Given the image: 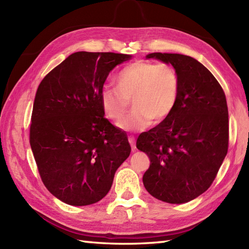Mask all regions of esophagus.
<instances>
[{"label":"esophagus","mask_w":249,"mask_h":249,"mask_svg":"<svg viewBox=\"0 0 249 249\" xmlns=\"http://www.w3.org/2000/svg\"><path fill=\"white\" fill-rule=\"evenodd\" d=\"M128 141L129 143L131 145V150H133V152L136 151V144H135V137L134 136H128Z\"/></svg>","instance_id":"obj_1"}]
</instances>
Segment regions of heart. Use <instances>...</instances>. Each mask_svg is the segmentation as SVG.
I'll return each mask as SVG.
<instances>
[{
	"label": "heart",
	"mask_w": 249,
	"mask_h": 249,
	"mask_svg": "<svg viewBox=\"0 0 249 249\" xmlns=\"http://www.w3.org/2000/svg\"><path fill=\"white\" fill-rule=\"evenodd\" d=\"M116 88L104 87L100 104L107 118L120 120L133 104V111L122 119L121 129L143 130L154 120L160 123L177 107L181 80L178 71L170 64L137 61L125 66L115 76Z\"/></svg>",
	"instance_id": "heart-1"
}]
</instances>
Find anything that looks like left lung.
<instances>
[{"label": "left lung", "instance_id": "obj_1", "mask_svg": "<svg viewBox=\"0 0 249 249\" xmlns=\"http://www.w3.org/2000/svg\"><path fill=\"white\" fill-rule=\"evenodd\" d=\"M146 57L176 68L181 89L172 114L137 139V149L151 160L143 184L158 200L185 203L212 185L228 152L226 95L212 72L194 57L160 52Z\"/></svg>", "mask_w": 249, "mask_h": 249}]
</instances>
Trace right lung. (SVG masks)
Listing matches in <instances>:
<instances>
[{"label":"right lung","instance_id":"add662e5","mask_svg":"<svg viewBox=\"0 0 249 249\" xmlns=\"http://www.w3.org/2000/svg\"><path fill=\"white\" fill-rule=\"evenodd\" d=\"M130 59L113 52H75L41 80L30 144L46 188L63 202H98L130 154L124 131L105 118L100 92L109 72Z\"/></svg>","mask_w":249,"mask_h":249}]
</instances>
